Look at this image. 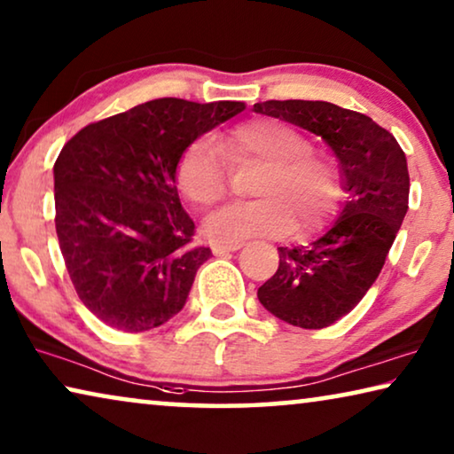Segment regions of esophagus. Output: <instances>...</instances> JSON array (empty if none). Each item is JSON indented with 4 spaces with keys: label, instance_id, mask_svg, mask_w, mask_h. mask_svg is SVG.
I'll return each instance as SVG.
<instances>
[{
    "label": "esophagus",
    "instance_id": "1",
    "mask_svg": "<svg viewBox=\"0 0 454 454\" xmlns=\"http://www.w3.org/2000/svg\"><path fill=\"white\" fill-rule=\"evenodd\" d=\"M243 243H215L213 246V254L215 255H223V254H229V251H237L241 249Z\"/></svg>",
    "mask_w": 454,
    "mask_h": 454
}]
</instances>
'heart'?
<instances>
[{
	"label": "heart",
	"mask_w": 454,
	"mask_h": 454,
	"mask_svg": "<svg viewBox=\"0 0 454 454\" xmlns=\"http://www.w3.org/2000/svg\"><path fill=\"white\" fill-rule=\"evenodd\" d=\"M225 156L235 166L262 164V170L251 184L255 200L208 215L205 233L213 241L284 235L294 221L298 231H309L326 219L339 199L337 170L326 158L312 154L309 139L280 121L254 120L227 129L221 148L213 139L186 145L176 164V183L191 203L207 208L225 197Z\"/></svg>",
	"instance_id": "b5f03b06"
}]
</instances>
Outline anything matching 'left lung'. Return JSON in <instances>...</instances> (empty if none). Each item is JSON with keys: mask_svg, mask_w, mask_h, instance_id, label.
<instances>
[{"mask_svg": "<svg viewBox=\"0 0 454 454\" xmlns=\"http://www.w3.org/2000/svg\"><path fill=\"white\" fill-rule=\"evenodd\" d=\"M254 111L320 136L339 160L347 192L339 219L309 246L278 247L280 266L257 288L284 323L325 329L361 302L386 263L408 211L406 154L372 117L326 101H263Z\"/></svg>", "mask_w": 454, "mask_h": 454, "instance_id": "8db88e82", "label": "left lung"}]
</instances>
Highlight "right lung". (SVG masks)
I'll list each match as a JSON object with an SVG mask.
<instances>
[{"instance_id": "right-lung-1", "label": "right lung", "mask_w": 454, "mask_h": 454, "mask_svg": "<svg viewBox=\"0 0 454 454\" xmlns=\"http://www.w3.org/2000/svg\"><path fill=\"white\" fill-rule=\"evenodd\" d=\"M243 109L164 97L89 123L65 144L54 162L59 246L81 302L111 329L150 331L183 310L211 249L191 246L178 158Z\"/></svg>"}]
</instances>
